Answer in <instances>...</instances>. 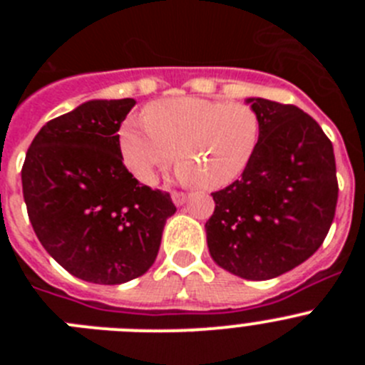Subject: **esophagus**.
Listing matches in <instances>:
<instances>
[{
    "label": "esophagus",
    "instance_id": "34e87169",
    "mask_svg": "<svg viewBox=\"0 0 365 365\" xmlns=\"http://www.w3.org/2000/svg\"><path fill=\"white\" fill-rule=\"evenodd\" d=\"M172 201L175 202V206H182L186 202V193L182 192H173L172 193Z\"/></svg>",
    "mask_w": 365,
    "mask_h": 365
}]
</instances>
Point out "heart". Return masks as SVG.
Instances as JSON below:
<instances>
[{"instance_id":"b5f03b06","label":"heart","mask_w":365,"mask_h":365,"mask_svg":"<svg viewBox=\"0 0 365 365\" xmlns=\"http://www.w3.org/2000/svg\"><path fill=\"white\" fill-rule=\"evenodd\" d=\"M259 133V117L250 106L179 96L148 106L144 118H128L120 150L131 173L146 185L175 155L179 180L217 190L247 170Z\"/></svg>"}]
</instances>
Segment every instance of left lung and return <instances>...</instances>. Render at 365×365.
Instances as JSON below:
<instances>
[{"label": "left lung", "instance_id": "1", "mask_svg": "<svg viewBox=\"0 0 365 365\" xmlns=\"http://www.w3.org/2000/svg\"><path fill=\"white\" fill-rule=\"evenodd\" d=\"M261 122L256 153L240 180L212 193L206 243L221 269L263 282L320 248L338 201L333 144L291 104L247 98Z\"/></svg>", "mask_w": 365, "mask_h": 365}]
</instances>
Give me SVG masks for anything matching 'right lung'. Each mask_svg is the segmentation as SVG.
Masks as SVG:
<instances>
[{
  "label": "right lung",
  "mask_w": 365,
  "mask_h": 365,
  "mask_svg": "<svg viewBox=\"0 0 365 365\" xmlns=\"http://www.w3.org/2000/svg\"><path fill=\"white\" fill-rule=\"evenodd\" d=\"M133 98L89 100L38 131L21 170L38 240L76 278L120 285L159 252L170 193L138 185L124 166L118 130Z\"/></svg>",
  "instance_id": "1"
}]
</instances>
